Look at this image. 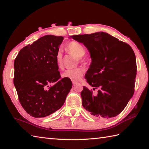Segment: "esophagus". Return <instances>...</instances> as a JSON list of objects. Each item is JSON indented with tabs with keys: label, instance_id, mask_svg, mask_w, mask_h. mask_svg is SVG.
Segmentation results:
<instances>
[{
	"label": "esophagus",
	"instance_id": "esophagus-1",
	"mask_svg": "<svg viewBox=\"0 0 149 149\" xmlns=\"http://www.w3.org/2000/svg\"><path fill=\"white\" fill-rule=\"evenodd\" d=\"M76 84H77L76 82H74V81H73V84H74V85H75Z\"/></svg>",
	"mask_w": 149,
	"mask_h": 149
}]
</instances>
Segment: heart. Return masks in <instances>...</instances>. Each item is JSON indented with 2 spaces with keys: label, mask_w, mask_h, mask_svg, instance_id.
Returning a JSON list of instances; mask_svg holds the SVG:
<instances>
[{
  "label": "heart",
  "mask_w": 149,
  "mask_h": 149,
  "mask_svg": "<svg viewBox=\"0 0 149 149\" xmlns=\"http://www.w3.org/2000/svg\"><path fill=\"white\" fill-rule=\"evenodd\" d=\"M67 49L70 52L77 56L78 58H81L86 53L84 47L81 43L77 42H71L70 43H69L67 45ZM61 51L59 50L57 52L56 56V63L58 66H60V65H61ZM84 72V69L82 67L68 69L63 73L62 77L63 78L68 79L74 82H76L79 80L81 77L83 76Z\"/></svg>",
  "instance_id": "obj_1"
}]
</instances>
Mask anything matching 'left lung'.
Returning a JSON list of instances; mask_svg holds the SVG:
<instances>
[{
  "instance_id": "obj_1",
  "label": "left lung",
  "mask_w": 149,
  "mask_h": 149,
  "mask_svg": "<svg viewBox=\"0 0 149 149\" xmlns=\"http://www.w3.org/2000/svg\"><path fill=\"white\" fill-rule=\"evenodd\" d=\"M70 38L83 43L89 51L91 63L85 79L92 87L100 88L97 95H93L83 86L81 94L84 108L100 120L118 115L134 94L137 68L133 50L104 32Z\"/></svg>"
}]
</instances>
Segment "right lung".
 <instances>
[{"instance_id":"right-lung-1","label":"right lung","mask_w":149,"mask_h":149,"mask_svg":"<svg viewBox=\"0 0 149 149\" xmlns=\"http://www.w3.org/2000/svg\"><path fill=\"white\" fill-rule=\"evenodd\" d=\"M63 39L54 35L41 37L22 49L15 59L13 83L18 99L25 111L35 118L61 108L72 87L70 80L61 79L56 63Z\"/></svg>"}]
</instances>
